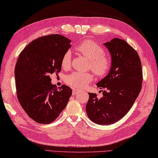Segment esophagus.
<instances>
[{"mask_svg":"<svg viewBox=\"0 0 158 158\" xmlns=\"http://www.w3.org/2000/svg\"><path fill=\"white\" fill-rule=\"evenodd\" d=\"M79 90H77V89H73V91H72V95H75V94H77V93H79Z\"/></svg>","mask_w":158,"mask_h":158,"instance_id":"esophagus-1","label":"esophagus"}]
</instances>
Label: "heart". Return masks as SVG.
<instances>
[{
	"label": "heart",
	"mask_w": 158,
	"mask_h": 158,
	"mask_svg": "<svg viewBox=\"0 0 158 158\" xmlns=\"http://www.w3.org/2000/svg\"><path fill=\"white\" fill-rule=\"evenodd\" d=\"M77 51L89 60V67L98 77H102L108 73L111 67V59L105 54V50L101 46L91 40H86L77 46ZM72 62V53L67 51L61 59V66L64 69H69ZM94 79V74L91 72H74L65 77L66 84L73 88H84Z\"/></svg>",
	"instance_id": "heart-1"
}]
</instances>
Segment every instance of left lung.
<instances>
[{
  "mask_svg": "<svg viewBox=\"0 0 158 158\" xmlns=\"http://www.w3.org/2000/svg\"><path fill=\"white\" fill-rule=\"evenodd\" d=\"M104 45L110 53L111 67L97 86L105 91L101 98L89 93L86 106L89 118L100 125L114 124L127 114L139 96L143 81L141 60L127 41L114 38Z\"/></svg>",
  "mask_w": 158,
  "mask_h": 158,
  "instance_id": "obj_1",
  "label": "left lung"
}]
</instances>
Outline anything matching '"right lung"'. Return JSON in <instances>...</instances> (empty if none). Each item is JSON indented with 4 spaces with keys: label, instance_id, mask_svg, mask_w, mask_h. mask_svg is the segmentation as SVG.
<instances>
[{
    "label": "right lung",
    "instance_id": "add662e5",
    "mask_svg": "<svg viewBox=\"0 0 158 158\" xmlns=\"http://www.w3.org/2000/svg\"><path fill=\"white\" fill-rule=\"evenodd\" d=\"M71 40L51 34L33 40L17 59L15 77L17 99L26 113L39 124H50L59 117L71 97L70 87L57 89L50 75L61 71V59Z\"/></svg>",
    "mask_w": 158,
    "mask_h": 158
}]
</instances>
